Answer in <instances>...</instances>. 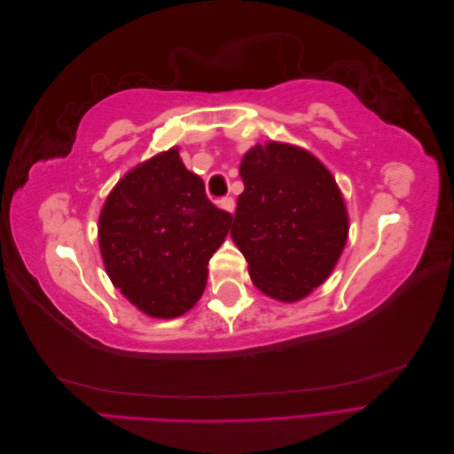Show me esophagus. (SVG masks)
Returning <instances> with one entry per match:
<instances>
[{
	"instance_id": "obj_1",
	"label": "esophagus",
	"mask_w": 454,
	"mask_h": 454,
	"mask_svg": "<svg viewBox=\"0 0 454 454\" xmlns=\"http://www.w3.org/2000/svg\"><path fill=\"white\" fill-rule=\"evenodd\" d=\"M217 204H219V208H223L229 214L235 212V199H232V197H223Z\"/></svg>"
}]
</instances>
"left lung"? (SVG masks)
<instances>
[{"mask_svg":"<svg viewBox=\"0 0 454 454\" xmlns=\"http://www.w3.org/2000/svg\"><path fill=\"white\" fill-rule=\"evenodd\" d=\"M244 191L231 237L265 295L299 301L318 287L348 239V215L335 177L309 151L269 142L240 164Z\"/></svg>","mask_w":454,"mask_h":454,"instance_id":"1","label":"left lung"}]
</instances>
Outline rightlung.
Masks as SVG:
<instances>
[{
    "label": "right lung",
    "instance_id": "right-lung-1",
    "mask_svg": "<svg viewBox=\"0 0 454 454\" xmlns=\"http://www.w3.org/2000/svg\"><path fill=\"white\" fill-rule=\"evenodd\" d=\"M231 219L177 149L164 151L132 168L104 204L98 242L107 277L142 312L182 316L200 299Z\"/></svg>",
    "mask_w": 454,
    "mask_h": 454
}]
</instances>
